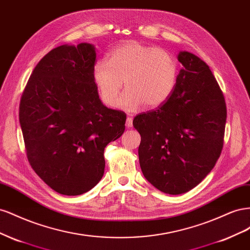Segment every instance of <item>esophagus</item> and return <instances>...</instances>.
<instances>
[{
  "instance_id": "esophagus-1",
  "label": "esophagus",
  "mask_w": 250,
  "mask_h": 250,
  "mask_svg": "<svg viewBox=\"0 0 250 250\" xmlns=\"http://www.w3.org/2000/svg\"><path fill=\"white\" fill-rule=\"evenodd\" d=\"M126 127L127 128H131L132 127V118L131 117H128L126 119Z\"/></svg>"
}]
</instances>
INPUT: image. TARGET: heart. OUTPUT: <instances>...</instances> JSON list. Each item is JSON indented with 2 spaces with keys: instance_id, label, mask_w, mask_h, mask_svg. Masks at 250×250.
Here are the masks:
<instances>
[{
  "instance_id": "obj_1",
  "label": "heart",
  "mask_w": 250,
  "mask_h": 250,
  "mask_svg": "<svg viewBox=\"0 0 250 250\" xmlns=\"http://www.w3.org/2000/svg\"><path fill=\"white\" fill-rule=\"evenodd\" d=\"M93 80L103 103L113 106L121 88H127L119 99V107L135 110L163 104L176 85L178 65L168 51L128 42L113 48L107 62L98 60L93 66Z\"/></svg>"
}]
</instances>
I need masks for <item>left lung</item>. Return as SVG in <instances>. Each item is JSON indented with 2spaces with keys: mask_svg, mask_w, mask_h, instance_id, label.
I'll use <instances>...</instances> for the list:
<instances>
[{
  "mask_svg": "<svg viewBox=\"0 0 250 250\" xmlns=\"http://www.w3.org/2000/svg\"><path fill=\"white\" fill-rule=\"evenodd\" d=\"M171 96L156 109L140 113V166L157 190L178 195L199 185L221 154L226 123L223 94L208 65L190 52Z\"/></svg>",
  "mask_w": 250,
  "mask_h": 250,
  "instance_id": "obj_1",
  "label": "left lung"
}]
</instances>
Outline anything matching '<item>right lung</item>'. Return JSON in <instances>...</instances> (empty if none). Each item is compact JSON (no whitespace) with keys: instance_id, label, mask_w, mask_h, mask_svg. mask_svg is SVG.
I'll return each instance as SVG.
<instances>
[{"instance_id":"right-lung-1","label":"right lung","mask_w":250,"mask_h":250,"mask_svg":"<svg viewBox=\"0 0 250 250\" xmlns=\"http://www.w3.org/2000/svg\"><path fill=\"white\" fill-rule=\"evenodd\" d=\"M95 62L90 43L53 49L36 64L21 98L28 161L62 195H81L99 183L104 149L125 130V113L100 100L92 74Z\"/></svg>"}]
</instances>
